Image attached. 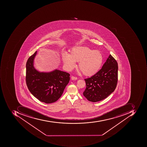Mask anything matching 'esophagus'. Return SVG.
<instances>
[{"label":"esophagus","mask_w":147,"mask_h":147,"mask_svg":"<svg viewBox=\"0 0 147 147\" xmlns=\"http://www.w3.org/2000/svg\"><path fill=\"white\" fill-rule=\"evenodd\" d=\"M71 79L72 80H76L77 79V77H75L74 76H72L71 77Z\"/></svg>","instance_id":"1"}]
</instances>
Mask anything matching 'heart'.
I'll list each match as a JSON object with an SVG mask.
<instances>
[{
    "label": "heart",
    "instance_id": "1",
    "mask_svg": "<svg viewBox=\"0 0 147 147\" xmlns=\"http://www.w3.org/2000/svg\"><path fill=\"white\" fill-rule=\"evenodd\" d=\"M70 54L63 53L62 61L68 70H72L76 62L78 68L84 76H91L98 73L102 67L103 57L100 51L84 46L76 47L70 50Z\"/></svg>",
    "mask_w": 147,
    "mask_h": 147
}]
</instances>
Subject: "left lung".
<instances>
[{"label":"left lung","instance_id":"1","mask_svg":"<svg viewBox=\"0 0 147 147\" xmlns=\"http://www.w3.org/2000/svg\"><path fill=\"white\" fill-rule=\"evenodd\" d=\"M84 80L86 88L83 94L87 100L95 102L105 99L114 91L117 85V62L110 54L98 72Z\"/></svg>","mask_w":147,"mask_h":147}]
</instances>
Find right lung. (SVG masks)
I'll list each match as a JSON object with an SVG mask.
<instances>
[{"label":"right lung","mask_w":147,"mask_h":147,"mask_svg":"<svg viewBox=\"0 0 147 147\" xmlns=\"http://www.w3.org/2000/svg\"><path fill=\"white\" fill-rule=\"evenodd\" d=\"M36 52L28 58L26 62V85L31 93L40 102L48 104L54 102L61 96L69 83L70 75L58 70L49 73L36 71L33 65Z\"/></svg>","instance_id":"obj_1"}]
</instances>
